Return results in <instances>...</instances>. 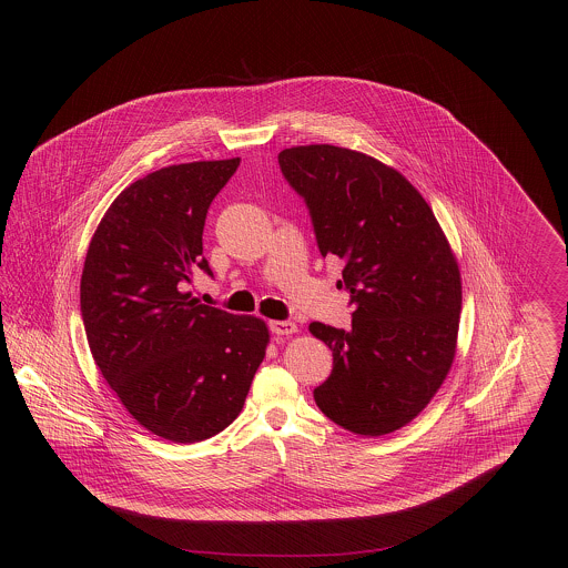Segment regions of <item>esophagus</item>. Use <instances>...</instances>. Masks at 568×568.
<instances>
[{"instance_id":"1","label":"esophagus","mask_w":568,"mask_h":568,"mask_svg":"<svg viewBox=\"0 0 568 568\" xmlns=\"http://www.w3.org/2000/svg\"><path fill=\"white\" fill-rule=\"evenodd\" d=\"M272 334H278V336H290V334H296L297 325L294 322H271Z\"/></svg>"}]
</instances>
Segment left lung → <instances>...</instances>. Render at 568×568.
I'll use <instances>...</instances> for the list:
<instances>
[{
    "mask_svg": "<svg viewBox=\"0 0 568 568\" xmlns=\"http://www.w3.org/2000/svg\"><path fill=\"white\" fill-rule=\"evenodd\" d=\"M304 197L324 257L343 262L352 329L313 322L332 375L313 396L325 417L362 436L415 419L447 377L458 343L462 278L433 209L405 176L332 144L278 153Z\"/></svg>",
    "mask_w": 568,
    "mask_h": 568,
    "instance_id": "1",
    "label": "left lung"
}]
</instances>
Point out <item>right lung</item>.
Listing matches in <instances>:
<instances>
[{"instance_id": "obj_1", "label": "right lung", "mask_w": 568, "mask_h": 568, "mask_svg": "<svg viewBox=\"0 0 568 568\" xmlns=\"http://www.w3.org/2000/svg\"><path fill=\"white\" fill-rule=\"evenodd\" d=\"M241 158L168 165L121 191L102 216L81 278L91 355L135 422L172 443L225 430L243 410L271 343L251 315L185 292L211 202Z\"/></svg>"}]
</instances>
